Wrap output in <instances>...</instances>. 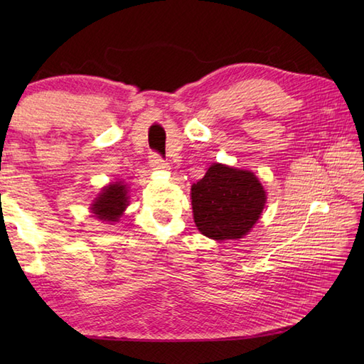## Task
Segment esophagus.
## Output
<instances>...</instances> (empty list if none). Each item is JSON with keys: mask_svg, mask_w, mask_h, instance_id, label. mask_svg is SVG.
<instances>
[{"mask_svg": "<svg viewBox=\"0 0 364 364\" xmlns=\"http://www.w3.org/2000/svg\"><path fill=\"white\" fill-rule=\"evenodd\" d=\"M149 162H150V167L154 168V170H166L167 168V162L162 159L158 153H154V151L150 153Z\"/></svg>", "mask_w": 364, "mask_h": 364, "instance_id": "34e87169", "label": "esophagus"}]
</instances>
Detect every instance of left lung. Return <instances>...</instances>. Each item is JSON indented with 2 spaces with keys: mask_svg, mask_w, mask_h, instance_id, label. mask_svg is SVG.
I'll return each instance as SVG.
<instances>
[{
  "mask_svg": "<svg viewBox=\"0 0 364 364\" xmlns=\"http://www.w3.org/2000/svg\"><path fill=\"white\" fill-rule=\"evenodd\" d=\"M198 231L215 241L241 239L261 218L266 191L250 170L213 164L191 188Z\"/></svg>",
  "mask_w": 364,
  "mask_h": 364,
  "instance_id": "8db88e82",
  "label": "left lung"
}]
</instances>
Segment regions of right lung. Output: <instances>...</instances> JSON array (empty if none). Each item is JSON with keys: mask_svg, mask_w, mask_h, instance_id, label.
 <instances>
[{"mask_svg": "<svg viewBox=\"0 0 364 364\" xmlns=\"http://www.w3.org/2000/svg\"><path fill=\"white\" fill-rule=\"evenodd\" d=\"M128 206V188L122 181L111 183L100 192L95 202L92 203L90 211L95 218L103 222H119L123 211Z\"/></svg>", "mask_w": 364, "mask_h": 364, "instance_id": "1", "label": "right lung"}]
</instances>
